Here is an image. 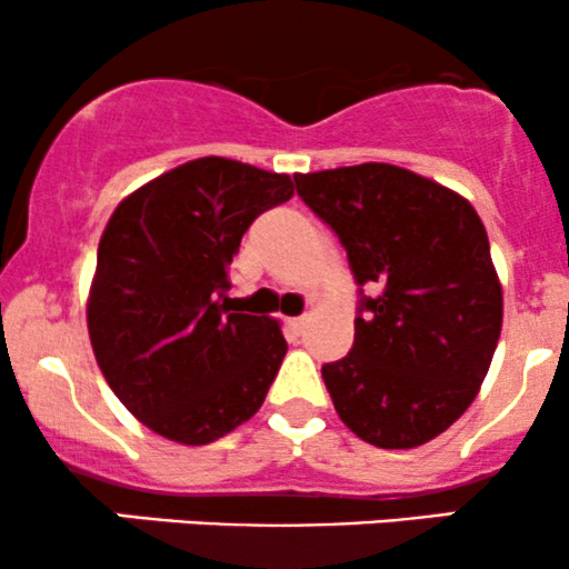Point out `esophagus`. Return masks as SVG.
Here are the masks:
<instances>
[{
    "label": "esophagus",
    "instance_id": "1",
    "mask_svg": "<svg viewBox=\"0 0 569 569\" xmlns=\"http://www.w3.org/2000/svg\"><path fill=\"white\" fill-rule=\"evenodd\" d=\"M307 326V316H299V318H289V329L293 331V335H302Z\"/></svg>",
    "mask_w": 569,
    "mask_h": 569
}]
</instances>
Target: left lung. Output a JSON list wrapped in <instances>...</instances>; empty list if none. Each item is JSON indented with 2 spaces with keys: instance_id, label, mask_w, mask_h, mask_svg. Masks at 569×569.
Returning <instances> with one entry per match:
<instances>
[{
  "instance_id": "8db88e82",
  "label": "left lung",
  "mask_w": 569,
  "mask_h": 569,
  "mask_svg": "<svg viewBox=\"0 0 569 569\" xmlns=\"http://www.w3.org/2000/svg\"><path fill=\"white\" fill-rule=\"evenodd\" d=\"M293 181L361 286L352 348L321 369L339 420L380 449L436 439L473 403L500 339L502 289L479 213L388 162Z\"/></svg>"
}]
</instances>
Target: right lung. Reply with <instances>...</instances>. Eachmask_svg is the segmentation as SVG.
<instances>
[{"label":"right lung","mask_w":569,"mask_h":569,"mask_svg":"<svg viewBox=\"0 0 569 569\" xmlns=\"http://www.w3.org/2000/svg\"><path fill=\"white\" fill-rule=\"evenodd\" d=\"M291 194V176L200 158L114 208L90 283V345L154 433L200 447L264 403L289 345L276 318L227 307L230 264L251 221Z\"/></svg>","instance_id":"obj_1"}]
</instances>
